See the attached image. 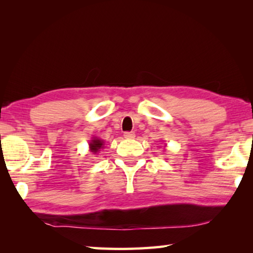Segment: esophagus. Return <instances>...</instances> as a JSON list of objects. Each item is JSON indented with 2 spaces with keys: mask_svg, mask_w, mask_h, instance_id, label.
Masks as SVG:
<instances>
[{
  "mask_svg": "<svg viewBox=\"0 0 253 253\" xmlns=\"http://www.w3.org/2000/svg\"><path fill=\"white\" fill-rule=\"evenodd\" d=\"M124 137H125V138H128V139H131V138H134V137H135V132L134 131H126L125 134H124Z\"/></svg>",
  "mask_w": 253,
  "mask_h": 253,
  "instance_id": "34e87169",
  "label": "esophagus"
}]
</instances>
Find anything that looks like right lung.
I'll return each instance as SVG.
<instances>
[{
    "label": "right lung",
    "mask_w": 253,
    "mask_h": 253,
    "mask_svg": "<svg viewBox=\"0 0 253 253\" xmlns=\"http://www.w3.org/2000/svg\"><path fill=\"white\" fill-rule=\"evenodd\" d=\"M102 147H104V140L97 138V137H93L91 142L89 143V148H90V152L93 154L100 152V149Z\"/></svg>",
    "instance_id": "obj_1"
}]
</instances>
